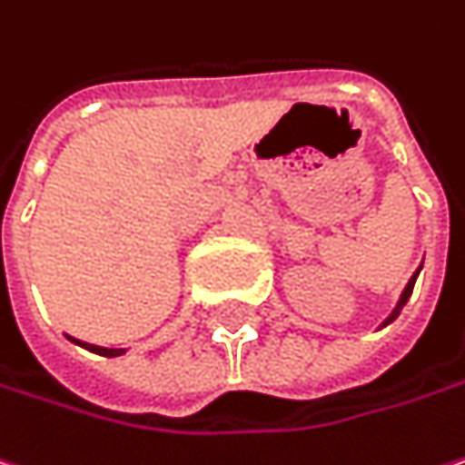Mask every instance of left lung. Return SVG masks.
I'll return each instance as SVG.
<instances>
[{
    "mask_svg": "<svg viewBox=\"0 0 465 465\" xmlns=\"http://www.w3.org/2000/svg\"><path fill=\"white\" fill-rule=\"evenodd\" d=\"M419 271H421V268H419ZM419 271H416L414 275H411V281H409V286H406V289H403V293H401V302H398V307H395L393 314H391V317L385 320V325H388V322H393L395 317L401 314V310H403V304L409 302V296H411V292H414V283H416V275H419Z\"/></svg>",
    "mask_w": 465,
    "mask_h": 465,
    "instance_id": "1",
    "label": "left lung"
}]
</instances>
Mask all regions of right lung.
Here are the masks:
<instances>
[{"label":"right lung","instance_id":"1","mask_svg":"<svg viewBox=\"0 0 465 465\" xmlns=\"http://www.w3.org/2000/svg\"><path fill=\"white\" fill-rule=\"evenodd\" d=\"M72 341H74V338H72ZM74 343H80V341H74ZM80 346H85V349L93 353H101V356H119V353H122V349H104V346H93V343H80Z\"/></svg>","mask_w":465,"mask_h":465}]
</instances>
